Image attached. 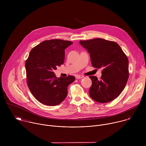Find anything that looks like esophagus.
I'll return each instance as SVG.
<instances>
[{"mask_svg": "<svg viewBox=\"0 0 146 146\" xmlns=\"http://www.w3.org/2000/svg\"><path fill=\"white\" fill-rule=\"evenodd\" d=\"M83 77H84L83 76H82V75H76V78L77 79L82 78H83Z\"/></svg>", "mask_w": 146, "mask_h": 146, "instance_id": "34e87169", "label": "esophagus"}]
</instances>
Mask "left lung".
<instances>
[{
	"instance_id": "obj_1",
	"label": "left lung",
	"mask_w": 146,
	"mask_h": 146,
	"mask_svg": "<svg viewBox=\"0 0 146 146\" xmlns=\"http://www.w3.org/2000/svg\"><path fill=\"white\" fill-rule=\"evenodd\" d=\"M80 43L90 53L92 66L102 69L100 80L90 76L91 98L102 103L113 100L123 91L129 77L127 56L114 41L97 38L80 40Z\"/></svg>"
}]
</instances>
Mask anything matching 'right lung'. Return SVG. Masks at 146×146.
Wrapping results in <instances>:
<instances>
[{"mask_svg":"<svg viewBox=\"0 0 146 146\" xmlns=\"http://www.w3.org/2000/svg\"><path fill=\"white\" fill-rule=\"evenodd\" d=\"M73 44L60 39L46 40L31 51L25 62L28 87L34 97L47 106H56L66 98L75 77H56L54 70L64 64L65 50Z\"/></svg>","mask_w":146,"mask_h":146,"instance_id":"add662e5","label":"right lung"}]
</instances>
